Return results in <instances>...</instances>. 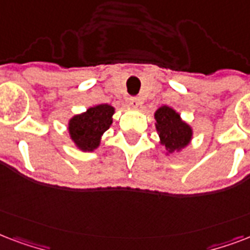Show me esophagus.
Masks as SVG:
<instances>
[{
	"label": "esophagus",
	"instance_id": "obj_1",
	"mask_svg": "<svg viewBox=\"0 0 250 250\" xmlns=\"http://www.w3.org/2000/svg\"><path fill=\"white\" fill-rule=\"evenodd\" d=\"M142 104V100L139 98H130V105L134 108H138Z\"/></svg>",
	"mask_w": 250,
	"mask_h": 250
}]
</instances>
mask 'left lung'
Segmentation results:
<instances>
[{
  "mask_svg": "<svg viewBox=\"0 0 250 250\" xmlns=\"http://www.w3.org/2000/svg\"><path fill=\"white\" fill-rule=\"evenodd\" d=\"M154 117L159 143L166 147V155L180 152L190 145L193 139V127L181 119L176 109L168 105H162L156 109Z\"/></svg>",
  "mask_w": 250,
  "mask_h": 250,
  "instance_id": "8db88e82",
  "label": "left lung"
}]
</instances>
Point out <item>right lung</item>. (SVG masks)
<instances>
[{
	"mask_svg": "<svg viewBox=\"0 0 250 250\" xmlns=\"http://www.w3.org/2000/svg\"><path fill=\"white\" fill-rule=\"evenodd\" d=\"M113 115L115 107L98 104L73 116L67 121V133L74 146L83 152H92L99 148L102 137L113 123Z\"/></svg>",
	"mask_w": 250,
	"mask_h": 250,
	"instance_id": "right-lung-1",
	"label": "right lung"
}]
</instances>
